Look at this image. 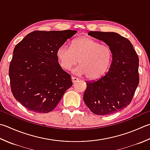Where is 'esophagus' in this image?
I'll return each mask as SVG.
<instances>
[{
    "label": "esophagus",
    "instance_id": "obj_1",
    "mask_svg": "<svg viewBox=\"0 0 150 150\" xmlns=\"http://www.w3.org/2000/svg\"><path fill=\"white\" fill-rule=\"evenodd\" d=\"M79 80H80V79H78V78H77V77H73V76H72V77H71V81L73 82V83H76V82L78 81H79Z\"/></svg>",
    "mask_w": 150,
    "mask_h": 150
}]
</instances>
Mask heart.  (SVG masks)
I'll use <instances>...</instances> for the list:
<instances>
[{
  "label": "heart",
  "instance_id": "obj_1",
  "mask_svg": "<svg viewBox=\"0 0 150 150\" xmlns=\"http://www.w3.org/2000/svg\"><path fill=\"white\" fill-rule=\"evenodd\" d=\"M57 57L61 67L69 70L78 63L74 69L79 75H86L90 79L103 77L112 64L113 51L107 45L102 44L90 37H82L73 41L71 47L65 44L57 51Z\"/></svg>",
  "mask_w": 150,
  "mask_h": 150
}]
</instances>
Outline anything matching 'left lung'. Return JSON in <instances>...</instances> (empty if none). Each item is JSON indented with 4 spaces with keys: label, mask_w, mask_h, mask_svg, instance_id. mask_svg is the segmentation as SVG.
Listing matches in <instances>:
<instances>
[{
    "label": "left lung",
    "mask_w": 150,
    "mask_h": 150,
    "mask_svg": "<svg viewBox=\"0 0 150 150\" xmlns=\"http://www.w3.org/2000/svg\"><path fill=\"white\" fill-rule=\"evenodd\" d=\"M88 34L112 48L113 60L105 76L86 82L84 101L96 115L112 114L127 107L133 99L139 83V57L130 41L116 32Z\"/></svg>",
    "instance_id": "left-lung-1"
}]
</instances>
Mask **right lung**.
<instances>
[{
  "instance_id": "1",
  "label": "right lung",
  "mask_w": 150,
  "mask_h": 150,
  "mask_svg": "<svg viewBox=\"0 0 150 150\" xmlns=\"http://www.w3.org/2000/svg\"><path fill=\"white\" fill-rule=\"evenodd\" d=\"M76 30L34 31L17 44L9 68L11 92L28 110L47 113L72 86L71 76L57 57L60 46Z\"/></svg>"
}]
</instances>
